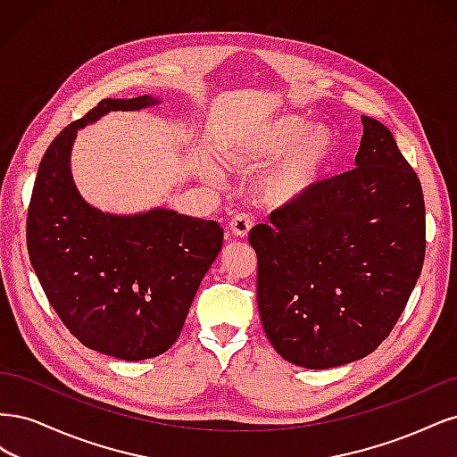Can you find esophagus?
<instances>
[{
    "label": "esophagus",
    "instance_id": "esophagus-1",
    "mask_svg": "<svg viewBox=\"0 0 457 457\" xmlns=\"http://www.w3.org/2000/svg\"><path fill=\"white\" fill-rule=\"evenodd\" d=\"M228 228H230L232 237L245 238L247 234H250V230H252V219H250V215H245V213L234 215V217L230 219Z\"/></svg>",
    "mask_w": 457,
    "mask_h": 457
}]
</instances>
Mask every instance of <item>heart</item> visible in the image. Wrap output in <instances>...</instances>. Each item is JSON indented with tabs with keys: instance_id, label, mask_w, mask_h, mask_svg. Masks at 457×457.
<instances>
[{
	"instance_id": "heart-1",
	"label": "heart",
	"mask_w": 457,
	"mask_h": 457,
	"mask_svg": "<svg viewBox=\"0 0 457 457\" xmlns=\"http://www.w3.org/2000/svg\"><path fill=\"white\" fill-rule=\"evenodd\" d=\"M339 150L337 133L301 116H278L247 135H238L220 146L228 170L253 173L267 168L259 196L267 205L287 207L307 198L334 163Z\"/></svg>"
}]
</instances>
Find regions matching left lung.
<instances>
[{
    "label": "left lung",
    "mask_w": 457,
    "mask_h": 457,
    "mask_svg": "<svg viewBox=\"0 0 457 457\" xmlns=\"http://www.w3.org/2000/svg\"><path fill=\"white\" fill-rule=\"evenodd\" d=\"M362 126L354 170L250 232L262 329L284 361L309 370L376 351L425 259L420 179L383 123L362 116Z\"/></svg>",
    "instance_id": "1"
}]
</instances>
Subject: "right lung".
Returning <instances> with one entry per match:
<instances>
[{"instance_id": "right-lung-1", "label": "right lung", "mask_w": 457, "mask_h": 457, "mask_svg": "<svg viewBox=\"0 0 457 457\" xmlns=\"http://www.w3.org/2000/svg\"><path fill=\"white\" fill-rule=\"evenodd\" d=\"M158 103L150 95L104 99L64 128L41 158L26 220L30 262L62 324L86 347L131 362L177 341L223 228L165 207L96 210L76 188L71 152L87 123Z\"/></svg>"}]
</instances>
